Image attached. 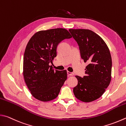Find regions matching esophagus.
I'll return each instance as SVG.
<instances>
[{"label":"esophagus","mask_w":126,"mask_h":126,"mask_svg":"<svg viewBox=\"0 0 126 126\" xmlns=\"http://www.w3.org/2000/svg\"><path fill=\"white\" fill-rule=\"evenodd\" d=\"M67 73L68 76H74V73L69 72V71H67Z\"/></svg>","instance_id":"34e87169"}]
</instances>
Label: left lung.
Returning a JSON list of instances; mask_svg holds the SVG:
<instances>
[{"label": "left lung", "instance_id": "obj_1", "mask_svg": "<svg viewBox=\"0 0 126 126\" xmlns=\"http://www.w3.org/2000/svg\"><path fill=\"white\" fill-rule=\"evenodd\" d=\"M69 32L79 46L81 58L88 63L82 78L76 76L78 84L73 91L76 98L91 102L104 94L111 79L112 59L104 40L89 30L70 29Z\"/></svg>", "mask_w": 126, "mask_h": 126}]
</instances>
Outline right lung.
<instances>
[{"instance_id": "right-lung-1", "label": "right lung", "mask_w": 126, "mask_h": 126, "mask_svg": "<svg viewBox=\"0 0 126 126\" xmlns=\"http://www.w3.org/2000/svg\"><path fill=\"white\" fill-rule=\"evenodd\" d=\"M72 38L64 28L39 31L28 42L23 56V77L35 99L48 101L55 99L67 79L66 70H54L49 63L57 55V47Z\"/></svg>"}]
</instances>
